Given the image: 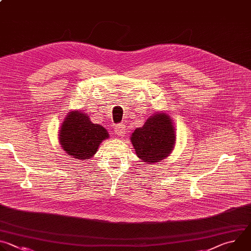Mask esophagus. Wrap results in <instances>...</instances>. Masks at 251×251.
I'll use <instances>...</instances> for the list:
<instances>
[{"label": "esophagus", "instance_id": "1", "mask_svg": "<svg viewBox=\"0 0 251 251\" xmlns=\"http://www.w3.org/2000/svg\"><path fill=\"white\" fill-rule=\"evenodd\" d=\"M125 128H126V127H125V125H123V124H116V125H115V128H114L115 134H116L117 136H120V137L124 136L125 132H126V129H125Z\"/></svg>", "mask_w": 251, "mask_h": 251}]
</instances>
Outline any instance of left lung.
Returning <instances> with one entry per match:
<instances>
[{
    "label": "left lung",
    "mask_w": 251,
    "mask_h": 251,
    "mask_svg": "<svg viewBox=\"0 0 251 251\" xmlns=\"http://www.w3.org/2000/svg\"><path fill=\"white\" fill-rule=\"evenodd\" d=\"M175 140L172 120L165 113L151 116L144 126L134 131L131 137L137 156L148 164L166 158L174 148Z\"/></svg>",
    "instance_id": "left-lung-1"
}]
</instances>
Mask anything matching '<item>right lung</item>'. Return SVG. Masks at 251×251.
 I'll return each mask as SVG.
<instances>
[{
  "label": "right lung",
  "mask_w": 251,
  "mask_h": 251,
  "mask_svg": "<svg viewBox=\"0 0 251 251\" xmlns=\"http://www.w3.org/2000/svg\"><path fill=\"white\" fill-rule=\"evenodd\" d=\"M106 138H108V133L104 127L93 124L88 115L76 111L67 115L59 132L62 149L78 160L91 158Z\"/></svg>",
  "instance_id": "obj_1"
}]
</instances>
